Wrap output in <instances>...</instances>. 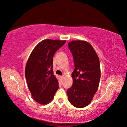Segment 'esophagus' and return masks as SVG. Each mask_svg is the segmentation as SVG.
<instances>
[{"label":"esophagus","instance_id":"obj_1","mask_svg":"<svg viewBox=\"0 0 127 127\" xmlns=\"http://www.w3.org/2000/svg\"><path fill=\"white\" fill-rule=\"evenodd\" d=\"M60 78H61L62 79H63V78H64V76H63V75H62V76H60Z\"/></svg>","mask_w":127,"mask_h":127}]
</instances>
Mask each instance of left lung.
I'll return each mask as SVG.
<instances>
[{"mask_svg": "<svg viewBox=\"0 0 127 127\" xmlns=\"http://www.w3.org/2000/svg\"><path fill=\"white\" fill-rule=\"evenodd\" d=\"M74 58L73 84L67 91L68 99L78 108L86 106L98 88L101 77L99 58L95 50L85 41H72L68 44Z\"/></svg>", "mask_w": 127, "mask_h": 127, "instance_id": "8db88e82", "label": "left lung"}]
</instances>
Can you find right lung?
<instances>
[{
    "label": "right lung",
    "instance_id": "right-lung-1",
    "mask_svg": "<svg viewBox=\"0 0 127 127\" xmlns=\"http://www.w3.org/2000/svg\"><path fill=\"white\" fill-rule=\"evenodd\" d=\"M66 41L47 39L34 48L28 59L25 76L33 98L40 104H47L59 89L58 79L53 75L55 53Z\"/></svg>",
    "mask_w": 127,
    "mask_h": 127
}]
</instances>
